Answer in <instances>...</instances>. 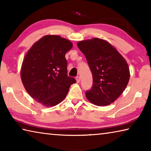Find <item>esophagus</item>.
<instances>
[{
	"label": "esophagus",
	"mask_w": 151,
	"mask_h": 151,
	"mask_svg": "<svg viewBox=\"0 0 151 151\" xmlns=\"http://www.w3.org/2000/svg\"><path fill=\"white\" fill-rule=\"evenodd\" d=\"M76 83H80V81H81V78H80V76H77L76 77Z\"/></svg>",
	"instance_id": "34e87169"
}]
</instances>
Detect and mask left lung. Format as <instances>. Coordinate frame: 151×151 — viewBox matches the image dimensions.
Returning a JSON list of instances; mask_svg holds the SVG:
<instances>
[{
    "instance_id": "1",
    "label": "left lung",
    "mask_w": 151,
    "mask_h": 151,
    "mask_svg": "<svg viewBox=\"0 0 151 151\" xmlns=\"http://www.w3.org/2000/svg\"><path fill=\"white\" fill-rule=\"evenodd\" d=\"M77 46L85 55L93 74V87L86 91V99L96 106L109 105L123 93L129 81L126 60L115 47L103 39L81 40Z\"/></svg>"
}]
</instances>
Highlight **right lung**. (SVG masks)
Masks as SVG:
<instances>
[{
    "label": "right lung",
    "instance_id": "right-lung-1",
    "mask_svg": "<svg viewBox=\"0 0 151 151\" xmlns=\"http://www.w3.org/2000/svg\"><path fill=\"white\" fill-rule=\"evenodd\" d=\"M73 47L69 40L45 35L28 50L20 76L27 93L45 106H54L67 94L76 80L67 75L66 53Z\"/></svg>",
    "mask_w": 151,
    "mask_h": 151
}]
</instances>
